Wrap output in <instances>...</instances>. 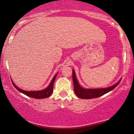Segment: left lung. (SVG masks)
I'll list each match as a JSON object with an SVG mask.
<instances>
[{"instance_id": "1", "label": "left lung", "mask_w": 134, "mask_h": 134, "mask_svg": "<svg viewBox=\"0 0 134 134\" xmlns=\"http://www.w3.org/2000/svg\"><path fill=\"white\" fill-rule=\"evenodd\" d=\"M72 80L74 83V90L76 96L81 99H92L100 97L106 94L115 88L120 83L121 80L111 87L105 88L98 89H86L82 88L76 78V74L74 69H72Z\"/></svg>"}]
</instances>
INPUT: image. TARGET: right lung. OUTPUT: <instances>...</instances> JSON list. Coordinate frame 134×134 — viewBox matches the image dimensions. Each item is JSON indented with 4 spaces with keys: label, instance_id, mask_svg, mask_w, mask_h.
I'll return each mask as SVG.
<instances>
[{
    "label": "right lung",
    "instance_id": "right-lung-1",
    "mask_svg": "<svg viewBox=\"0 0 134 134\" xmlns=\"http://www.w3.org/2000/svg\"><path fill=\"white\" fill-rule=\"evenodd\" d=\"M58 73L55 75L54 78L52 79V81L51 82L50 84H49L48 87H47L44 90H40V91H25L23 90L20 89L19 88H18L17 86L15 85V84L13 83V82L12 81V83L14 87L16 88V89L18 90V91H20V92L23 93L26 95L27 96L30 97V98H35V99H43V98H48L52 94V91H53V86H54V83L55 80V78L57 77V75Z\"/></svg>",
    "mask_w": 134,
    "mask_h": 134
}]
</instances>
